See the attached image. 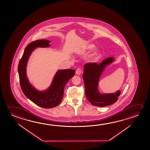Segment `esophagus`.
Here are the masks:
<instances>
[{"label": "esophagus", "mask_w": 150, "mask_h": 150, "mask_svg": "<svg viewBox=\"0 0 150 150\" xmlns=\"http://www.w3.org/2000/svg\"><path fill=\"white\" fill-rule=\"evenodd\" d=\"M81 73V69H79V68H78V69H77L76 70V74L77 75H80Z\"/></svg>", "instance_id": "1"}]
</instances>
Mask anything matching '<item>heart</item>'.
<instances>
[{"label":"heart","instance_id":"obj_1","mask_svg":"<svg viewBox=\"0 0 150 150\" xmlns=\"http://www.w3.org/2000/svg\"><path fill=\"white\" fill-rule=\"evenodd\" d=\"M81 47L84 51H91L95 48V45L88 42H83L81 45ZM100 55V51L99 50L96 49L92 53L89 57L92 60H95L98 59Z\"/></svg>","mask_w":150,"mask_h":150}]
</instances>
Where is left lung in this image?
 <instances>
[{
  "mask_svg": "<svg viewBox=\"0 0 150 150\" xmlns=\"http://www.w3.org/2000/svg\"><path fill=\"white\" fill-rule=\"evenodd\" d=\"M115 61L113 57H108L100 64L88 63L84 65L83 78L85 87V95L91 105L97 107H105L115 103L118 100L120 91L115 93H100L98 90L99 81L106 66Z\"/></svg>",
  "mask_w": 150,
  "mask_h": 150,
  "instance_id": "left-lung-1",
  "label": "left lung"
}]
</instances>
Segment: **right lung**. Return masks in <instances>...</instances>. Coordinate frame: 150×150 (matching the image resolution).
<instances>
[{"label": "right lung", "mask_w": 150, "mask_h": 150, "mask_svg": "<svg viewBox=\"0 0 150 150\" xmlns=\"http://www.w3.org/2000/svg\"><path fill=\"white\" fill-rule=\"evenodd\" d=\"M50 42L47 40H40L28 44L25 48L18 68L20 86L25 96L33 103L44 108H53L60 103L64 95V87L75 73V70L71 69L59 70L51 86L44 91H37L30 83L26 74V67L30 55L37 47H50Z\"/></svg>", "instance_id": "add662e5"}]
</instances>
